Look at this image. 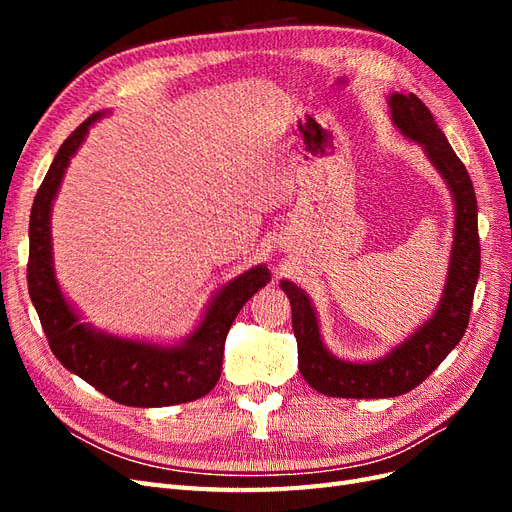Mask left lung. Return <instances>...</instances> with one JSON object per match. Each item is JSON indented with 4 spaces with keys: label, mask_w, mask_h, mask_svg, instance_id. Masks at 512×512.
Segmentation results:
<instances>
[{
    "label": "left lung",
    "mask_w": 512,
    "mask_h": 512,
    "mask_svg": "<svg viewBox=\"0 0 512 512\" xmlns=\"http://www.w3.org/2000/svg\"><path fill=\"white\" fill-rule=\"evenodd\" d=\"M395 126L418 145L440 170L455 198V243L451 269L438 312L404 344L376 363H348L324 348L314 307L307 294L292 282H282L292 307V331L299 346V371L305 382L322 395L350 399L397 397L416 389L463 337L470 322L474 288L480 273L478 207L466 166L448 145L429 108L414 94H393Z\"/></svg>",
    "instance_id": "left-lung-1"
}]
</instances>
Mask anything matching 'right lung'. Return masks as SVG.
<instances>
[{"instance_id": "right-lung-1", "label": "right lung", "mask_w": 512, "mask_h": 512, "mask_svg": "<svg viewBox=\"0 0 512 512\" xmlns=\"http://www.w3.org/2000/svg\"><path fill=\"white\" fill-rule=\"evenodd\" d=\"M98 119L100 113L87 117L66 138L34 198L29 215V297L59 363L102 395L134 408L185 404L207 395L218 384L232 320L258 288L271 282L269 269L254 267L224 286L200 327L181 346L162 348L132 342L96 333L83 324L66 303L53 275L51 205L70 158Z\"/></svg>"}]
</instances>
